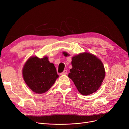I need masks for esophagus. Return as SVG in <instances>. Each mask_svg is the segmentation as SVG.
<instances>
[{"mask_svg": "<svg viewBox=\"0 0 129 129\" xmlns=\"http://www.w3.org/2000/svg\"><path fill=\"white\" fill-rule=\"evenodd\" d=\"M67 74V70H64L63 72H62V73H61V75H66V74Z\"/></svg>", "mask_w": 129, "mask_h": 129, "instance_id": "34e87169", "label": "esophagus"}]
</instances>
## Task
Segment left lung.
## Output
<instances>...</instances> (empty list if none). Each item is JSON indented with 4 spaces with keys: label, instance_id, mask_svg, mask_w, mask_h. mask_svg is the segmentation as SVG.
Returning <instances> with one entry per match:
<instances>
[{
    "label": "left lung",
    "instance_id": "1",
    "mask_svg": "<svg viewBox=\"0 0 129 129\" xmlns=\"http://www.w3.org/2000/svg\"><path fill=\"white\" fill-rule=\"evenodd\" d=\"M72 64L73 68L70 69L68 77L78 91L83 95H89L96 91L105 77L104 67L101 60L91 54L84 53L74 56Z\"/></svg>",
    "mask_w": 129,
    "mask_h": 129
}]
</instances>
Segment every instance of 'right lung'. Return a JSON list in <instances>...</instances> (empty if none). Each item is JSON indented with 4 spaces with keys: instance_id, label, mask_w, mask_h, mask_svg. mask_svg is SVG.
Masks as SVG:
<instances>
[{
    "instance_id": "add662e5",
    "label": "right lung",
    "mask_w": 129,
    "mask_h": 129,
    "mask_svg": "<svg viewBox=\"0 0 129 129\" xmlns=\"http://www.w3.org/2000/svg\"><path fill=\"white\" fill-rule=\"evenodd\" d=\"M22 74L28 87L38 93L47 91L58 77L55 66L47 57H30L24 66Z\"/></svg>"
}]
</instances>
